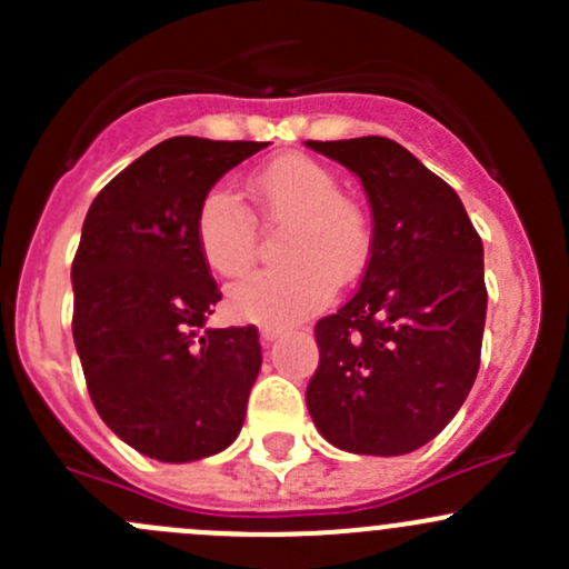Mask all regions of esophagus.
<instances>
[{"label":"esophagus","mask_w":569,"mask_h":569,"mask_svg":"<svg viewBox=\"0 0 569 569\" xmlns=\"http://www.w3.org/2000/svg\"><path fill=\"white\" fill-rule=\"evenodd\" d=\"M278 336H283V327H274V325L261 327V341L263 343H272Z\"/></svg>","instance_id":"esophagus-1"}]
</instances>
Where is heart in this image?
<instances>
[{
  "label": "heart",
  "mask_w": 569,
  "mask_h": 569,
  "mask_svg": "<svg viewBox=\"0 0 569 569\" xmlns=\"http://www.w3.org/2000/svg\"><path fill=\"white\" fill-rule=\"evenodd\" d=\"M250 200L269 226H289L280 258L289 263L250 274L228 291V311L256 325H291L325 306L338 283H349L371 256V217L341 192L327 164L306 153H283L248 181ZM194 239L206 267L220 278H242L256 263L258 226L226 189H211L194 214Z\"/></svg>",
  "instance_id": "obj_1"
}]
</instances>
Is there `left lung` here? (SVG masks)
<instances>
[{"mask_svg": "<svg viewBox=\"0 0 569 569\" xmlns=\"http://www.w3.org/2000/svg\"><path fill=\"white\" fill-rule=\"evenodd\" d=\"M308 148L358 173L375 217L360 289L313 332V423L352 455L421 449L468 399L487 317L485 250L460 194L388 137Z\"/></svg>", "mask_w": 569, "mask_h": 569, "instance_id": "8db88e82", "label": "left lung"}]
</instances>
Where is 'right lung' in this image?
Instances as JSON below:
<instances>
[{
	"mask_svg": "<svg viewBox=\"0 0 569 569\" xmlns=\"http://www.w3.org/2000/svg\"><path fill=\"white\" fill-rule=\"evenodd\" d=\"M267 142L170 137L96 194L73 256V343L101 421L140 455L228 449L261 369L256 325L203 330L222 300L194 239L200 200Z\"/></svg>",
	"mask_w": 569,
	"mask_h": 569,
	"instance_id": "obj_1",
	"label": "right lung"
}]
</instances>
